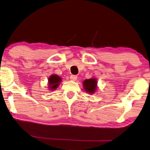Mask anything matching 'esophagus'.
Here are the masks:
<instances>
[{
	"label": "esophagus",
	"instance_id": "obj_1",
	"mask_svg": "<svg viewBox=\"0 0 150 150\" xmlns=\"http://www.w3.org/2000/svg\"><path fill=\"white\" fill-rule=\"evenodd\" d=\"M70 79H71V80H72V81H75V80L77 79V76L72 75H71Z\"/></svg>",
	"mask_w": 150,
	"mask_h": 150
}]
</instances>
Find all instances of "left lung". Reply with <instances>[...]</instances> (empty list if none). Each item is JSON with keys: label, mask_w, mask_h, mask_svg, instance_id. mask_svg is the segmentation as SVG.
<instances>
[{"label": "left lung", "mask_w": 150, "mask_h": 150, "mask_svg": "<svg viewBox=\"0 0 150 150\" xmlns=\"http://www.w3.org/2000/svg\"><path fill=\"white\" fill-rule=\"evenodd\" d=\"M98 81L97 79L94 77H92L90 79H85L83 81V89L85 92L88 94H94L98 89V86H97Z\"/></svg>", "instance_id": "1"}]
</instances>
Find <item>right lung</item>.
<instances>
[{
  "label": "right lung",
  "mask_w": 150,
  "mask_h": 150,
  "mask_svg": "<svg viewBox=\"0 0 150 150\" xmlns=\"http://www.w3.org/2000/svg\"><path fill=\"white\" fill-rule=\"evenodd\" d=\"M62 81V78L58 75H51L48 78V90L53 91L58 87Z\"/></svg>",
  "instance_id": "obj_1"
}]
</instances>
